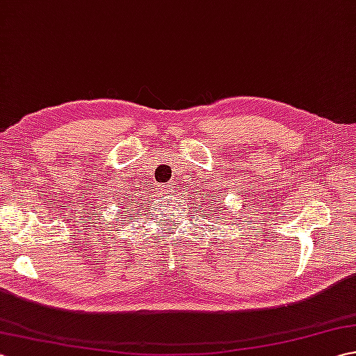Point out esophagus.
Segmentation results:
<instances>
[{"mask_svg": "<svg viewBox=\"0 0 356 356\" xmlns=\"http://www.w3.org/2000/svg\"><path fill=\"white\" fill-rule=\"evenodd\" d=\"M168 190H170V188H166V186H165V191H166V194H168Z\"/></svg>", "mask_w": 356, "mask_h": 356, "instance_id": "obj_1", "label": "esophagus"}]
</instances>
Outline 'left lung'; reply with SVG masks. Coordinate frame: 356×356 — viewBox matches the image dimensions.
<instances>
[{
	"label": "left lung",
	"instance_id": "left-lung-1",
	"mask_svg": "<svg viewBox=\"0 0 356 356\" xmlns=\"http://www.w3.org/2000/svg\"><path fill=\"white\" fill-rule=\"evenodd\" d=\"M211 203H213V202H211Z\"/></svg>",
	"mask_w": 356,
	"mask_h": 356
}]
</instances>
